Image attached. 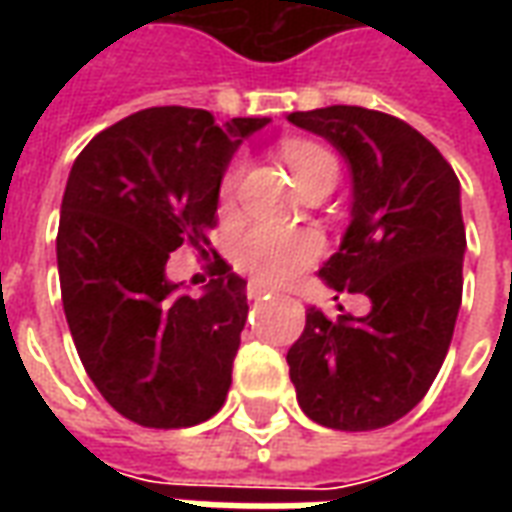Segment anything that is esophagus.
<instances>
[{
    "label": "esophagus",
    "instance_id": "1",
    "mask_svg": "<svg viewBox=\"0 0 512 512\" xmlns=\"http://www.w3.org/2000/svg\"><path fill=\"white\" fill-rule=\"evenodd\" d=\"M266 293H277V288H271L266 282H249V285H246V296H249V299H260V296H266Z\"/></svg>",
    "mask_w": 512,
    "mask_h": 512
}]
</instances>
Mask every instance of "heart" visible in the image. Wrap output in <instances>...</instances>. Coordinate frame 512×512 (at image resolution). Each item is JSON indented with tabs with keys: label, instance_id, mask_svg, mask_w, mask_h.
I'll return each instance as SVG.
<instances>
[{
	"label": "heart",
	"instance_id": "1",
	"mask_svg": "<svg viewBox=\"0 0 512 512\" xmlns=\"http://www.w3.org/2000/svg\"><path fill=\"white\" fill-rule=\"evenodd\" d=\"M282 156L293 169V178L307 183L315 175H321L326 169H337V161L329 150L312 142H285ZM241 178V167H233L224 172L222 180V200L227 202L233 197L235 186ZM321 252V235L315 230H296V227H274V224H255L249 227L238 244H235V263L238 268L249 271L252 277L263 279V282H282V279L293 277L296 271L310 266L315 255Z\"/></svg>",
	"mask_w": 512,
	"mask_h": 512
}]
</instances>
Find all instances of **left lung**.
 Wrapping results in <instances>:
<instances>
[{"mask_svg": "<svg viewBox=\"0 0 512 512\" xmlns=\"http://www.w3.org/2000/svg\"><path fill=\"white\" fill-rule=\"evenodd\" d=\"M351 169V222L318 271L370 312L307 310L288 351L301 411L323 428L376 430L406 417L439 376L463 293L461 183L417 128L362 106L288 115Z\"/></svg>", "mask_w": 512, "mask_h": 512, "instance_id": "obj_1", "label": "left lung"}]
</instances>
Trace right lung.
<instances>
[{"label": "right lung", "mask_w": 512, "mask_h": 512, "mask_svg": "<svg viewBox=\"0 0 512 512\" xmlns=\"http://www.w3.org/2000/svg\"><path fill=\"white\" fill-rule=\"evenodd\" d=\"M268 123L153 106L73 161L57 233L62 307L87 376L136 425L189 428L227 400L246 279L213 255L216 279L194 296L167 277V260L180 244L208 255L227 164Z\"/></svg>", "instance_id": "add662e5"}]
</instances>
